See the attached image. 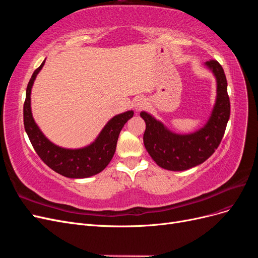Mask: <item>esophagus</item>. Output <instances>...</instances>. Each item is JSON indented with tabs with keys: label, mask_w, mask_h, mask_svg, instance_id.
I'll return each instance as SVG.
<instances>
[{
	"label": "esophagus",
	"mask_w": 258,
	"mask_h": 258,
	"mask_svg": "<svg viewBox=\"0 0 258 258\" xmlns=\"http://www.w3.org/2000/svg\"><path fill=\"white\" fill-rule=\"evenodd\" d=\"M134 106L137 111L142 110L146 106V100L143 97H139L134 101Z\"/></svg>",
	"instance_id": "obj_1"
}]
</instances>
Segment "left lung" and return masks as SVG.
I'll return each instance as SVG.
<instances>
[{
  "label": "left lung",
  "mask_w": 258,
  "mask_h": 258,
  "mask_svg": "<svg viewBox=\"0 0 258 258\" xmlns=\"http://www.w3.org/2000/svg\"><path fill=\"white\" fill-rule=\"evenodd\" d=\"M205 66L216 80V99L204 127L192 134L179 135L145 111L140 113L146 123L144 146L153 160L163 169L184 171L200 165L215 152L224 137L230 116L227 80L216 60L207 61Z\"/></svg>",
  "instance_id": "1"
}]
</instances>
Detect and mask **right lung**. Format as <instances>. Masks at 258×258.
<instances>
[{
  "mask_svg": "<svg viewBox=\"0 0 258 258\" xmlns=\"http://www.w3.org/2000/svg\"><path fill=\"white\" fill-rule=\"evenodd\" d=\"M45 60L31 76L23 104V123L31 144L46 165L61 175L70 178H86L96 175L103 171L112 160L120 131L124 123L134 117L135 112L127 111L115 115L107 121L95 141L87 146L66 148L52 143L38 128L31 111V90L37 74L44 67Z\"/></svg>",
  "mask_w": 258,
  "mask_h": 258,
  "instance_id": "obj_1",
  "label": "right lung"
}]
</instances>
